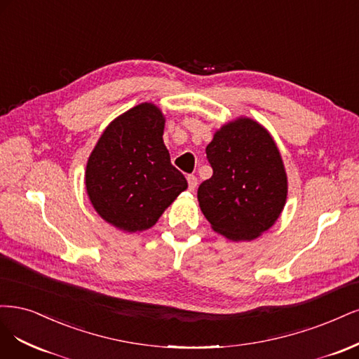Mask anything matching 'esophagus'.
Here are the masks:
<instances>
[{"label": "esophagus", "mask_w": 359, "mask_h": 359, "mask_svg": "<svg viewBox=\"0 0 359 359\" xmlns=\"http://www.w3.org/2000/svg\"><path fill=\"white\" fill-rule=\"evenodd\" d=\"M187 180H188V187H189V189H191V191H194V189L196 188V184H198V180H196V176L189 175V176L187 177Z\"/></svg>", "instance_id": "34e87169"}]
</instances>
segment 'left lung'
Listing matches in <instances>:
<instances>
[{
  "label": "left lung",
  "mask_w": 359,
  "mask_h": 359,
  "mask_svg": "<svg viewBox=\"0 0 359 359\" xmlns=\"http://www.w3.org/2000/svg\"><path fill=\"white\" fill-rule=\"evenodd\" d=\"M213 176L198 188L203 215L215 233L252 241L279 219L287 176L274 138L246 116L224 123L205 147Z\"/></svg>",
  "instance_id": "1"
}]
</instances>
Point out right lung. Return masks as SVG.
<instances>
[{
    "label": "right lung",
    "mask_w": 359,
    "mask_h": 359,
    "mask_svg": "<svg viewBox=\"0 0 359 359\" xmlns=\"http://www.w3.org/2000/svg\"><path fill=\"white\" fill-rule=\"evenodd\" d=\"M165 116L154 102H142L113 119L92 150L85 184L104 221L125 233L152 228L188 188L170 163L163 134Z\"/></svg>",
    "instance_id": "right-lung-1"
}]
</instances>
